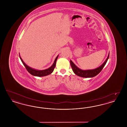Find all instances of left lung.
<instances>
[{
  "label": "left lung",
  "instance_id": "1",
  "mask_svg": "<svg viewBox=\"0 0 127 127\" xmlns=\"http://www.w3.org/2000/svg\"><path fill=\"white\" fill-rule=\"evenodd\" d=\"M109 55H109L106 61L103 63L100 66L97 67L95 69H88V70H82L80 68H79L78 67L76 66L75 64L73 62L71 61H70V65L72 68L73 71L74 73L80 77L83 78H92L96 76H97L98 74L100 72V71L102 70L103 68L105 65H106L107 61L108 60Z\"/></svg>",
  "mask_w": 127,
  "mask_h": 127
}]
</instances>
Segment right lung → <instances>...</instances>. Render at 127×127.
I'll return each mask as SVG.
<instances>
[{
    "instance_id": "right-lung-1",
    "label": "right lung",
    "mask_w": 127,
    "mask_h": 127,
    "mask_svg": "<svg viewBox=\"0 0 127 127\" xmlns=\"http://www.w3.org/2000/svg\"><path fill=\"white\" fill-rule=\"evenodd\" d=\"M19 55V58L21 60V61H22L23 64L24 65L26 68L27 69V70H28V71L30 73V74H31L33 76H37V77H44V76H46L48 75L49 74H50L51 73L53 72L54 68L56 66V61L58 59V58L59 57V55L57 56V57H56V58L53 64V65L50 66V67H49L48 69H45V70H36L34 68H32L31 67H30V66H28V65H27V64H26V63H25L22 60L21 58Z\"/></svg>"
}]
</instances>
